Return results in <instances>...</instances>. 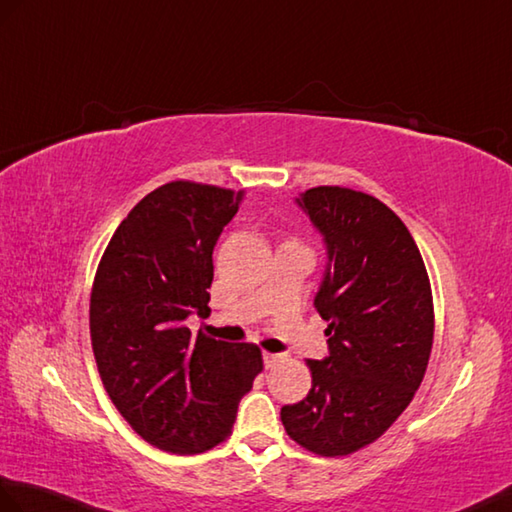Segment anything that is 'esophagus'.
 <instances>
[{
  "instance_id": "1",
  "label": "esophagus",
  "mask_w": 512,
  "mask_h": 512,
  "mask_svg": "<svg viewBox=\"0 0 512 512\" xmlns=\"http://www.w3.org/2000/svg\"><path fill=\"white\" fill-rule=\"evenodd\" d=\"M279 362H283V355H279V353H264V364H266V368H272V366H277Z\"/></svg>"
}]
</instances>
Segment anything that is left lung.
<instances>
[{"label":"left lung","mask_w":512,"mask_h":512,"mask_svg":"<svg viewBox=\"0 0 512 512\" xmlns=\"http://www.w3.org/2000/svg\"><path fill=\"white\" fill-rule=\"evenodd\" d=\"M299 205L329 253L314 299L329 323V358L307 360L312 388L281 408V421L312 454L349 456L375 443L423 382L434 340L430 277L408 227L382 200L320 185Z\"/></svg>","instance_id":"obj_1"}]
</instances>
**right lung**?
Listing matches in <instances>:
<instances>
[{
    "label": "right lung",
    "instance_id": "right-lung-1",
    "mask_svg": "<svg viewBox=\"0 0 512 512\" xmlns=\"http://www.w3.org/2000/svg\"><path fill=\"white\" fill-rule=\"evenodd\" d=\"M233 189L172 181L141 198L95 272L89 329L115 408L146 443L202 454L227 441L237 403L264 371L253 342L185 327L209 312L213 246L240 207Z\"/></svg>",
    "mask_w": 512,
    "mask_h": 512
}]
</instances>
